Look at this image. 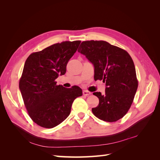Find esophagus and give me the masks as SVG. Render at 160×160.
Listing matches in <instances>:
<instances>
[{
    "instance_id": "esophagus-1",
    "label": "esophagus",
    "mask_w": 160,
    "mask_h": 160,
    "mask_svg": "<svg viewBox=\"0 0 160 160\" xmlns=\"http://www.w3.org/2000/svg\"><path fill=\"white\" fill-rule=\"evenodd\" d=\"M83 95H85V96H88V95H91V93L90 91H89L83 90Z\"/></svg>"
}]
</instances>
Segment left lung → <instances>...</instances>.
I'll return each instance as SVG.
<instances>
[{
    "instance_id": "8db88e82",
    "label": "left lung",
    "mask_w": 160,
    "mask_h": 160,
    "mask_svg": "<svg viewBox=\"0 0 160 160\" xmlns=\"http://www.w3.org/2000/svg\"><path fill=\"white\" fill-rule=\"evenodd\" d=\"M78 52L94 66V79L105 83V93L95 92L99 105L95 117L108 122L122 118L132 105L138 86L133 61L129 53L104 41L81 42Z\"/></svg>"
}]
</instances>
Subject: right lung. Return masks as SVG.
<instances>
[{
	"label": "right lung",
	"mask_w": 160,
	"mask_h": 160,
	"mask_svg": "<svg viewBox=\"0 0 160 160\" xmlns=\"http://www.w3.org/2000/svg\"><path fill=\"white\" fill-rule=\"evenodd\" d=\"M80 43H56L32 53L25 61L19 89L30 118L41 127L52 128L62 123L69 115L73 101L82 95L79 87L65 88L55 81L65 75Z\"/></svg>",
	"instance_id": "right-lung-1"
}]
</instances>
